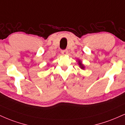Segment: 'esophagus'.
Here are the masks:
<instances>
[{
    "instance_id": "34e87169",
    "label": "esophagus",
    "mask_w": 125,
    "mask_h": 125,
    "mask_svg": "<svg viewBox=\"0 0 125 125\" xmlns=\"http://www.w3.org/2000/svg\"><path fill=\"white\" fill-rule=\"evenodd\" d=\"M61 53L62 54H63V55H66L68 53V51L66 50H66H62L61 51Z\"/></svg>"
}]
</instances>
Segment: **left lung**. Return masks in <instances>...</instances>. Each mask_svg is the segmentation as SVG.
<instances>
[{
	"label": "left lung",
	"instance_id": "8db88e82",
	"mask_svg": "<svg viewBox=\"0 0 125 125\" xmlns=\"http://www.w3.org/2000/svg\"><path fill=\"white\" fill-rule=\"evenodd\" d=\"M79 64L80 66V68L82 69H84V65L82 63V62H81L80 61H79Z\"/></svg>",
	"mask_w": 125,
	"mask_h": 125
}]
</instances>
